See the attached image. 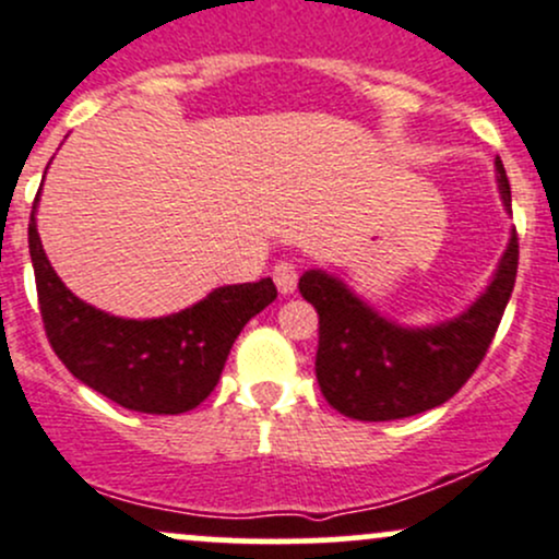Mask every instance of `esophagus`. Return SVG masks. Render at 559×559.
<instances>
[{"mask_svg": "<svg viewBox=\"0 0 559 559\" xmlns=\"http://www.w3.org/2000/svg\"><path fill=\"white\" fill-rule=\"evenodd\" d=\"M297 278H299V270L295 262L281 260L273 267V281H275V286H278L281 295H292V292L297 289Z\"/></svg>", "mask_w": 559, "mask_h": 559, "instance_id": "esophagus-1", "label": "esophagus"}]
</instances>
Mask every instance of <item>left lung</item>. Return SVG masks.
Wrapping results in <instances>:
<instances>
[{"label":"left lung","instance_id":"1","mask_svg":"<svg viewBox=\"0 0 559 559\" xmlns=\"http://www.w3.org/2000/svg\"><path fill=\"white\" fill-rule=\"evenodd\" d=\"M503 203L512 205L503 163L496 157ZM520 238L507 246L487 292L455 321L433 329H402L380 319L337 278L310 270L299 295L319 313L316 378L337 413L354 420H399L439 407L455 396L496 337L512 297Z\"/></svg>","mask_w":559,"mask_h":559}]
</instances>
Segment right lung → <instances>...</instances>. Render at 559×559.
I'll return each instance as SVG.
<instances>
[{"label": "right lung", "instance_id": "add662e5", "mask_svg": "<svg viewBox=\"0 0 559 559\" xmlns=\"http://www.w3.org/2000/svg\"><path fill=\"white\" fill-rule=\"evenodd\" d=\"M47 343L63 367L120 407L146 415L190 413L214 391L240 329L278 292L270 278L222 286L181 313L128 321L78 299L47 262L37 222H28Z\"/></svg>", "mask_w": 559, "mask_h": 559}]
</instances>
